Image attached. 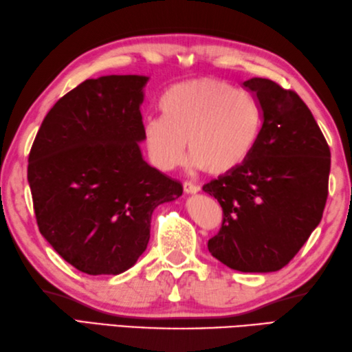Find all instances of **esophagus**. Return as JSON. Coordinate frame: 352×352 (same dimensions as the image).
Here are the masks:
<instances>
[{
  "label": "esophagus",
  "mask_w": 352,
  "mask_h": 352,
  "mask_svg": "<svg viewBox=\"0 0 352 352\" xmlns=\"http://www.w3.org/2000/svg\"><path fill=\"white\" fill-rule=\"evenodd\" d=\"M184 191L188 192V195H195V192L200 191V186L196 185V184L190 182V181H185V182H184Z\"/></svg>",
  "instance_id": "1"
}]
</instances>
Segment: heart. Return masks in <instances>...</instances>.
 Returning <instances> with one entry per match:
<instances>
[{
	"label": "heart",
	"mask_w": 352,
	"mask_h": 352,
	"mask_svg": "<svg viewBox=\"0 0 352 352\" xmlns=\"http://www.w3.org/2000/svg\"><path fill=\"white\" fill-rule=\"evenodd\" d=\"M162 117L142 129L148 160L162 171L190 155L210 175H228L245 164L261 131V109L246 91L225 80L199 77L176 83L161 98Z\"/></svg>",
	"instance_id": "obj_1"
}]
</instances>
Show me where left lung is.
Wrapping results in <instances>:
<instances>
[{
	"label": "left lung",
	"mask_w": 352,
	"mask_h": 352,
	"mask_svg": "<svg viewBox=\"0 0 352 352\" xmlns=\"http://www.w3.org/2000/svg\"><path fill=\"white\" fill-rule=\"evenodd\" d=\"M243 86L255 96L263 124L245 164L204 185L223 211L208 249L234 270L266 274L287 266L319 225L331 153L295 91L261 77Z\"/></svg>",
	"instance_id": "left-lung-1"
}]
</instances>
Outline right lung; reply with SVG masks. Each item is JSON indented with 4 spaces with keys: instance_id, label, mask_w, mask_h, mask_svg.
Instances as JSON below:
<instances>
[{
    "instance_id": "obj_1",
    "label": "right lung",
    "mask_w": 352,
    "mask_h": 352,
    "mask_svg": "<svg viewBox=\"0 0 352 352\" xmlns=\"http://www.w3.org/2000/svg\"><path fill=\"white\" fill-rule=\"evenodd\" d=\"M146 76L88 78L57 100L28 155L27 177L39 231L88 275L132 267L150 239L157 205L182 184L142 160Z\"/></svg>"
}]
</instances>
